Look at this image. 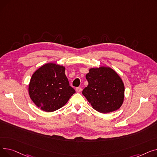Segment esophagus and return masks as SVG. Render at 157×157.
Segmentation results:
<instances>
[{"mask_svg":"<svg viewBox=\"0 0 157 157\" xmlns=\"http://www.w3.org/2000/svg\"><path fill=\"white\" fill-rule=\"evenodd\" d=\"M76 92H78V93L81 92L82 91V88L81 87H78L76 88Z\"/></svg>","mask_w":157,"mask_h":157,"instance_id":"obj_1","label":"esophagus"}]
</instances>
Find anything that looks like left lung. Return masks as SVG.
<instances>
[{
    "instance_id": "8db88e82",
    "label": "left lung",
    "mask_w": 157,
    "mask_h": 157,
    "mask_svg": "<svg viewBox=\"0 0 157 157\" xmlns=\"http://www.w3.org/2000/svg\"><path fill=\"white\" fill-rule=\"evenodd\" d=\"M86 79L88 85L82 94L94 109L108 113L120 108L124 99L125 87L113 69L105 67L90 69Z\"/></svg>"
}]
</instances>
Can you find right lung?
<instances>
[{
  "instance_id": "obj_1",
  "label": "right lung",
  "mask_w": 157,
  "mask_h": 157,
  "mask_svg": "<svg viewBox=\"0 0 157 157\" xmlns=\"http://www.w3.org/2000/svg\"><path fill=\"white\" fill-rule=\"evenodd\" d=\"M75 92L69 85L65 67L52 63L43 65L33 74L29 86L32 101L46 112L61 108Z\"/></svg>"
}]
</instances>
